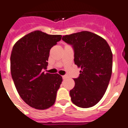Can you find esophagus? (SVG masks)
Segmentation results:
<instances>
[{"label":"esophagus","instance_id":"1","mask_svg":"<svg viewBox=\"0 0 128 128\" xmlns=\"http://www.w3.org/2000/svg\"><path fill=\"white\" fill-rule=\"evenodd\" d=\"M62 79H66V78H67V76H62Z\"/></svg>","mask_w":128,"mask_h":128}]
</instances>
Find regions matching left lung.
Here are the masks:
<instances>
[{"instance_id":"1","label":"left lung","mask_w":128,"mask_h":128,"mask_svg":"<svg viewBox=\"0 0 128 128\" xmlns=\"http://www.w3.org/2000/svg\"><path fill=\"white\" fill-rule=\"evenodd\" d=\"M62 40L74 49V62L80 68L75 86L70 91L72 102L82 108L94 106L109 85L112 68V53L105 39L88 31L66 35Z\"/></svg>"}]
</instances>
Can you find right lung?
<instances>
[{"label":"right lung","mask_w":128,"mask_h":128,"mask_svg":"<svg viewBox=\"0 0 128 128\" xmlns=\"http://www.w3.org/2000/svg\"><path fill=\"white\" fill-rule=\"evenodd\" d=\"M62 38L36 30L14 44L10 57V70L18 94L24 102L36 109L53 106L62 81L58 74H44L49 51Z\"/></svg>","instance_id":"obj_1"}]
</instances>
